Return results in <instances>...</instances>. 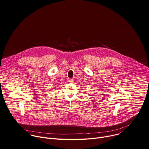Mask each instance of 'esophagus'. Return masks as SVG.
I'll list each match as a JSON object with an SVG mask.
<instances>
[{
  "label": "esophagus",
  "instance_id": "34e87169",
  "mask_svg": "<svg viewBox=\"0 0 149 149\" xmlns=\"http://www.w3.org/2000/svg\"><path fill=\"white\" fill-rule=\"evenodd\" d=\"M73 79H70V78H68L67 79V82H68V83H72V82H73Z\"/></svg>",
  "mask_w": 149,
  "mask_h": 149
}]
</instances>
